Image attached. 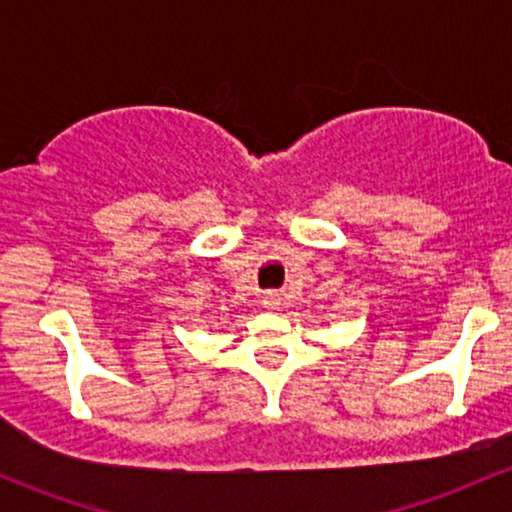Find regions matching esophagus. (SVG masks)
<instances>
[{
    "mask_svg": "<svg viewBox=\"0 0 512 512\" xmlns=\"http://www.w3.org/2000/svg\"><path fill=\"white\" fill-rule=\"evenodd\" d=\"M262 303L267 305V308H276V305H279V296H276V293H267Z\"/></svg>",
    "mask_w": 512,
    "mask_h": 512,
    "instance_id": "1",
    "label": "esophagus"
}]
</instances>
